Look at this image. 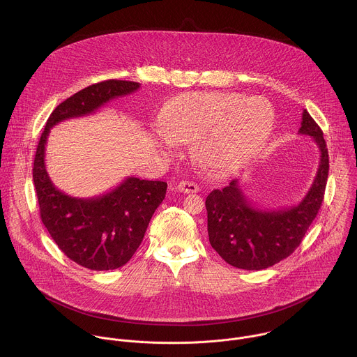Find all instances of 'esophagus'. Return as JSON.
Returning a JSON list of instances; mask_svg holds the SVG:
<instances>
[{
  "label": "esophagus",
  "instance_id": "34e87169",
  "mask_svg": "<svg viewBox=\"0 0 357 357\" xmlns=\"http://www.w3.org/2000/svg\"><path fill=\"white\" fill-rule=\"evenodd\" d=\"M177 190L183 194H195L199 191V187L194 181H180Z\"/></svg>",
  "mask_w": 357,
  "mask_h": 357
}]
</instances>
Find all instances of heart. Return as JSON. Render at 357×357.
Returning a JSON list of instances; mask_svg holds the SVG:
<instances>
[{"label": "heart", "mask_w": 357, "mask_h": 357, "mask_svg": "<svg viewBox=\"0 0 357 357\" xmlns=\"http://www.w3.org/2000/svg\"><path fill=\"white\" fill-rule=\"evenodd\" d=\"M273 123V108L265 99L225 92L181 95L169 102L162 116V130L170 142L197 143L201 162L222 176L262 149Z\"/></svg>", "instance_id": "obj_1"}]
</instances>
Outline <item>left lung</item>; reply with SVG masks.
Listing matches in <instances>:
<instances>
[{
  "label": "left lung",
  "instance_id": "obj_1",
  "mask_svg": "<svg viewBox=\"0 0 357 357\" xmlns=\"http://www.w3.org/2000/svg\"><path fill=\"white\" fill-rule=\"evenodd\" d=\"M298 133L313 137L320 151L316 177L300 204L275 210L258 208L248 201L238 180L207 195L208 241L229 265L259 271L278 264L300 246L317 215L328 177V151L321 129L306 109Z\"/></svg>",
  "mask_w": 357,
  "mask_h": 357
}]
</instances>
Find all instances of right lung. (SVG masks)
I'll return each mask as SVG.
<instances>
[{
    "label": "right lung",
    "instance_id": "1",
    "mask_svg": "<svg viewBox=\"0 0 357 357\" xmlns=\"http://www.w3.org/2000/svg\"><path fill=\"white\" fill-rule=\"evenodd\" d=\"M140 88L139 82L108 79L60 102L47 121L34 158L33 180L41 220L57 248L71 261L92 271L123 266L143 242L153 211L162 204L165 181L128 177L112 191L89 199L59 191L45 169V146L56 123L95 112L105 102Z\"/></svg>",
    "mask_w": 357,
    "mask_h": 357
}]
</instances>
